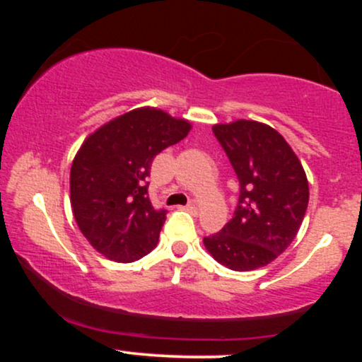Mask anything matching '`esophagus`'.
<instances>
[{
    "label": "esophagus",
    "instance_id": "34e87169",
    "mask_svg": "<svg viewBox=\"0 0 362 362\" xmlns=\"http://www.w3.org/2000/svg\"><path fill=\"white\" fill-rule=\"evenodd\" d=\"M185 209L189 211V213H197V204H195V202H190V204H187L185 206Z\"/></svg>",
    "mask_w": 362,
    "mask_h": 362
}]
</instances>
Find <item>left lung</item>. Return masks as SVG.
Listing matches in <instances>:
<instances>
[{"label":"left lung","mask_w":362,"mask_h":362,"mask_svg":"<svg viewBox=\"0 0 362 362\" xmlns=\"http://www.w3.org/2000/svg\"><path fill=\"white\" fill-rule=\"evenodd\" d=\"M240 182L233 219L204 238L224 267L248 272L276 260L298 231L308 207V178L279 132L257 120L213 126Z\"/></svg>","instance_id":"obj_1"}]
</instances>
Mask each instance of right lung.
<instances>
[{"mask_svg":"<svg viewBox=\"0 0 362 362\" xmlns=\"http://www.w3.org/2000/svg\"><path fill=\"white\" fill-rule=\"evenodd\" d=\"M192 124L155 107L109 120L83 141L69 173L71 207L91 247L114 262H134L156 247L167 211L148 197L153 158Z\"/></svg>","mask_w":362,"mask_h":362,"instance_id":"obj_1","label":"right lung"}]
</instances>
